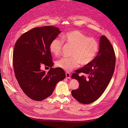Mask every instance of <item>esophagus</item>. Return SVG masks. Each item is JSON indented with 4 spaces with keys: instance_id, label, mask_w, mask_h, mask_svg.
<instances>
[{
    "instance_id": "1",
    "label": "esophagus",
    "mask_w": 128,
    "mask_h": 128,
    "mask_svg": "<svg viewBox=\"0 0 128 128\" xmlns=\"http://www.w3.org/2000/svg\"><path fill=\"white\" fill-rule=\"evenodd\" d=\"M66 77L67 78L70 79V74L68 72H66Z\"/></svg>"
}]
</instances>
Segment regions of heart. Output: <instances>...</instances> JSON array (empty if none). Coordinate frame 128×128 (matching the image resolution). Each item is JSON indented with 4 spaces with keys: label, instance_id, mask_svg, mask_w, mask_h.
Wrapping results in <instances>:
<instances>
[{
    "label": "heart",
    "instance_id": "obj_1",
    "mask_svg": "<svg viewBox=\"0 0 128 128\" xmlns=\"http://www.w3.org/2000/svg\"><path fill=\"white\" fill-rule=\"evenodd\" d=\"M62 40L53 39L49 46L51 53L58 56L61 52L63 42L72 46L70 58H63L58 60L56 65L66 71L77 68L79 64L86 65L95 58L98 50V43L93 37H88L77 30L67 32L62 36Z\"/></svg>",
    "mask_w": 128,
    "mask_h": 128
}]
</instances>
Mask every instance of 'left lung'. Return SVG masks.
Masks as SVG:
<instances>
[{
  "label": "left lung",
  "mask_w": 128,
  "mask_h": 128,
  "mask_svg": "<svg viewBox=\"0 0 128 128\" xmlns=\"http://www.w3.org/2000/svg\"><path fill=\"white\" fill-rule=\"evenodd\" d=\"M116 58L110 42L105 36L100 39L99 51L92 61L83 68L76 70L72 78L76 79L79 88L72 91V94L77 100L88 104L96 101L108 86L115 70ZM86 74L87 78L78 74Z\"/></svg>",
  "instance_id": "obj_1"
}]
</instances>
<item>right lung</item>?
<instances>
[{
  "instance_id": "add662e5",
  "label": "right lung",
  "mask_w": 128,
  "mask_h": 128,
  "mask_svg": "<svg viewBox=\"0 0 128 128\" xmlns=\"http://www.w3.org/2000/svg\"><path fill=\"white\" fill-rule=\"evenodd\" d=\"M61 31L54 26L36 28L25 32L14 46L13 65L16 77L25 94L40 101L50 96L56 84L65 78L64 70L52 68L49 46ZM50 68L48 73L42 65Z\"/></svg>"
}]
</instances>
